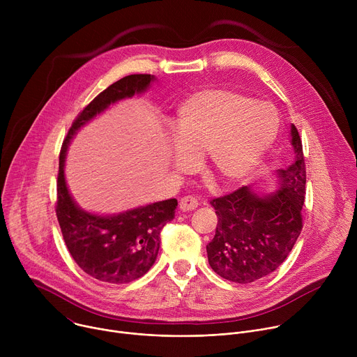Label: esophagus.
Masks as SVG:
<instances>
[{"instance_id":"obj_1","label":"esophagus","mask_w":357,"mask_h":357,"mask_svg":"<svg viewBox=\"0 0 357 357\" xmlns=\"http://www.w3.org/2000/svg\"><path fill=\"white\" fill-rule=\"evenodd\" d=\"M197 199L193 197V196H185L181 199L179 202V209L182 212H190V211H195L197 208Z\"/></svg>"}]
</instances>
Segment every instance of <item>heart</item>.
Listing matches in <instances>:
<instances>
[{
  "label": "heart",
  "instance_id": "b5f03b06",
  "mask_svg": "<svg viewBox=\"0 0 357 357\" xmlns=\"http://www.w3.org/2000/svg\"><path fill=\"white\" fill-rule=\"evenodd\" d=\"M280 119L273 105L227 89H205L176 113L174 167L189 172L208 155V168L226 185L247 181L273 146Z\"/></svg>",
  "mask_w": 357,
  "mask_h": 357
}]
</instances>
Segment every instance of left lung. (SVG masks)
<instances>
[{
  "mask_svg": "<svg viewBox=\"0 0 357 357\" xmlns=\"http://www.w3.org/2000/svg\"><path fill=\"white\" fill-rule=\"evenodd\" d=\"M294 162L277 169V189L259 193L243 186L211 202L218 215L213 240L206 245L212 270L227 281L248 284L274 273L302 230L307 171L298 130L291 124Z\"/></svg>",
  "mask_w": 357,
  "mask_h": 357,
  "instance_id": "obj_1",
  "label": "left lung"
}]
</instances>
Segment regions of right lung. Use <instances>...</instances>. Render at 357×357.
Listing matches in <instances>:
<instances>
[{
  "label": "right lung",
  "instance_id": "right-lung-1",
  "mask_svg": "<svg viewBox=\"0 0 357 357\" xmlns=\"http://www.w3.org/2000/svg\"><path fill=\"white\" fill-rule=\"evenodd\" d=\"M154 80V75H130L101 91L73 121L61 149L56 216L63 240L86 274L109 284H127L148 273L158 256L161 230L175 218L178 200L155 202L117 215L90 213L69 192L65 178L68 148L90 120L117 101L146 91Z\"/></svg>",
  "mask_w": 357,
  "mask_h": 357
}]
</instances>
